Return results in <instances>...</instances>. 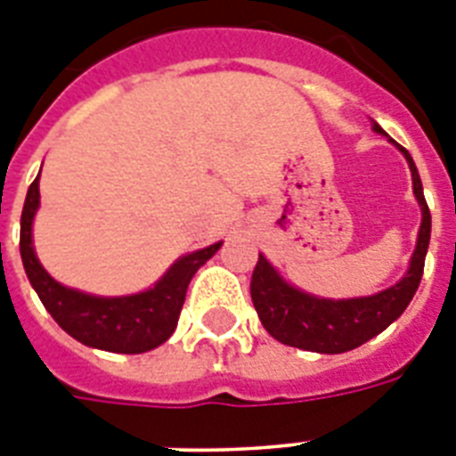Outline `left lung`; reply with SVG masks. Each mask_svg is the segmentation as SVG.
<instances>
[{
	"label": "left lung",
	"instance_id": "1",
	"mask_svg": "<svg viewBox=\"0 0 456 456\" xmlns=\"http://www.w3.org/2000/svg\"><path fill=\"white\" fill-rule=\"evenodd\" d=\"M374 132L386 134L381 125L376 123ZM395 146L410 163L414 196L421 206V227H419L417 248L410 260V270L395 286H390L376 296L329 300L317 298V296L300 291L296 286L286 284L284 279L279 277V272L260 256L256 270H253V279H250V298H253L257 317L267 333L279 343L310 350V353H347V350H354L362 343L379 336L383 329H388L414 298V293L421 284L426 250L431 241V210L426 206L424 186H421V177H419L417 165L411 160L410 151L400 144Z\"/></svg>",
	"mask_w": 456,
	"mask_h": 456
}]
</instances>
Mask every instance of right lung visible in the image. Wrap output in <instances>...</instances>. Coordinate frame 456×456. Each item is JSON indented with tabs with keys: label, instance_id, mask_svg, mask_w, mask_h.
<instances>
[{
	"label": "right lung",
	"instance_id": "add662e5",
	"mask_svg": "<svg viewBox=\"0 0 456 456\" xmlns=\"http://www.w3.org/2000/svg\"><path fill=\"white\" fill-rule=\"evenodd\" d=\"M39 208V175L28 189L20 215V257L32 289L52 314L53 322L82 346L99 347L109 353L139 354L153 350L170 338L177 326L179 312L186 298L189 281L200 265L220 250L213 243L203 250L179 257L163 279L149 291L120 298H99L59 284L46 274L32 248V220Z\"/></svg>",
	"mask_w": 456,
	"mask_h": 456
}]
</instances>
